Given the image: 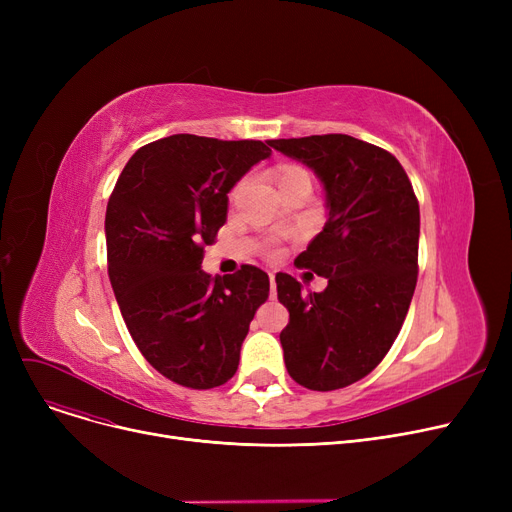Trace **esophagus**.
<instances>
[{
	"instance_id": "1",
	"label": "esophagus",
	"mask_w": 512,
	"mask_h": 512,
	"mask_svg": "<svg viewBox=\"0 0 512 512\" xmlns=\"http://www.w3.org/2000/svg\"><path fill=\"white\" fill-rule=\"evenodd\" d=\"M270 286H272V297L276 294V274H270Z\"/></svg>"
}]
</instances>
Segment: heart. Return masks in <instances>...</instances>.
<instances>
[{"instance_id":"b5f03b06","label":"heart","mask_w":512,"mask_h":512,"mask_svg":"<svg viewBox=\"0 0 512 512\" xmlns=\"http://www.w3.org/2000/svg\"><path fill=\"white\" fill-rule=\"evenodd\" d=\"M294 180H309V174L303 168H299V166H284L278 172V186L294 182Z\"/></svg>"}]
</instances>
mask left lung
Instances as JSON below:
<instances>
[{"label": "left lung", "mask_w": 512, "mask_h": 512, "mask_svg": "<svg viewBox=\"0 0 512 512\" xmlns=\"http://www.w3.org/2000/svg\"><path fill=\"white\" fill-rule=\"evenodd\" d=\"M267 145L301 161L324 184L328 222L297 257L328 280L303 292L278 274L288 309L280 334L290 378L317 392L359 382L394 344L417 284L419 203L398 159L348 134H313Z\"/></svg>", "instance_id": "obj_1"}]
</instances>
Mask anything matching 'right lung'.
Listing matches in <instances>:
<instances>
[{
	"mask_svg": "<svg viewBox=\"0 0 512 512\" xmlns=\"http://www.w3.org/2000/svg\"><path fill=\"white\" fill-rule=\"evenodd\" d=\"M272 149L172 134L134 153L105 211L107 274L124 324L168 380L209 390L238 369L270 278L255 265L211 278L203 247L226 224L228 193Z\"/></svg>",
	"mask_w": 512,
	"mask_h": 512,
	"instance_id": "right-lung-1",
	"label": "right lung"
}]
</instances>
